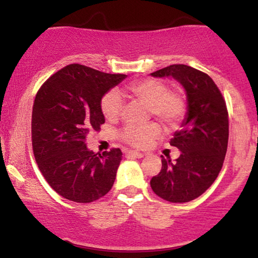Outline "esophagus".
Wrapping results in <instances>:
<instances>
[{"label": "esophagus", "mask_w": 258, "mask_h": 258, "mask_svg": "<svg viewBox=\"0 0 258 258\" xmlns=\"http://www.w3.org/2000/svg\"><path fill=\"white\" fill-rule=\"evenodd\" d=\"M127 155L132 156V158H136V159H142L143 158L146 154L144 153H138V152H135V150H128V152H126Z\"/></svg>", "instance_id": "34e87169"}]
</instances>
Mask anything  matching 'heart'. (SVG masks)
Instances as JSON below:
<instances>
[{"label":"heart","mask_w":258,"mask_h":258,"mask_svg":"<svg viewBox=\"0 0 258 258\" xmlns=\"http://www.w3.org/2000/svg\"><path fill=\"white\" fill-rule=\"evenodd\" d=\"M133 97L149 106L150 112L165 123L177 122L184 114V99L178 92L167 91L166 85L159 80L146 79L135 81L127 86ZM102 111L109 120L119 117L122 110V98L117 91L112 90L102 99ZM159 135V127L155 123L142 126H126L121 137L126 143L136 148L146 147L149 141Z\"/></svg>","instance_id":"b5f03b06"}]
</instances>
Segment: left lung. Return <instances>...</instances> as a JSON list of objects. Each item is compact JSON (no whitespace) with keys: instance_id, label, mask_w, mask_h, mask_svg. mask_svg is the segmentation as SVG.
<instances>
[{"instance_id":"left-lung-1","label":"left lung","mask_w":258,"mask_h":258,"mask_svg":"<svg viewBox=\"0 0 258 258\" xmlns=\"http://www.w3.org/2000/svg\"><path fill=\"white\" fill-rule=\"evenodd\" d=\"M150 75L173 78L186 96L185 116L170 141L180 155L176 162L161 156V171L150 186L170 203H188L211 186L223 165L229 136L226 102L214 80L188 65L173 64Z\"/></svg>"}]
</instances>
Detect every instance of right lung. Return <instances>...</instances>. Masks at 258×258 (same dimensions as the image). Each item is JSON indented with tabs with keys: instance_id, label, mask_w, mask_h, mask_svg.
Listing matches in <instances>:
<instances>
[{
	"instance_id": "add662e5",
	"label": "right lung",
	"mask_w": 258,
	"mask_h": 258,
	"mask_svg": "<svg viewBox=\"0 0 258 258\" xmlns=\"http://www.w3.org/2000/svg\"><path fill=\"white\" fill-rule=\"evenodd\" d=\"M126 78L70 64L38 90L31 117L35 160L47 183L65 199L92 203L114 184L122 153L96 154L86 137L105 122L103 97Z\"/></svg>"
}]
</instances>
